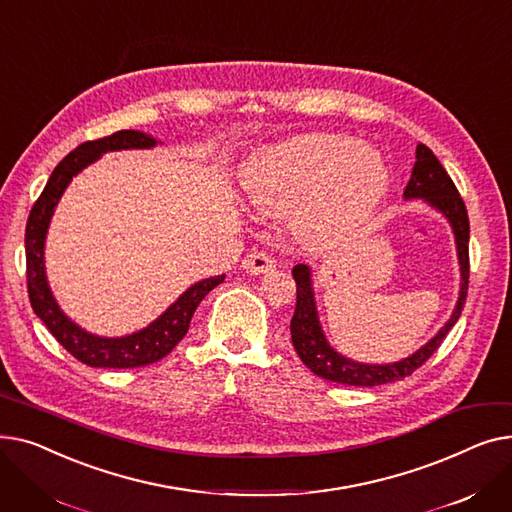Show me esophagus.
<instances>
[{"instance_id": "obj_1", "label": "esophagus", "mask_w": 512, "mask_h": 512, "mask_svg": "<svg viewBox=\"0 0 512 512\" xmlns=\"http://www.w3.org/2000/svg\"><path fill=\"white\" fill-rule=\"evenodd\" d=\"M242 267H245L249 274L257 276V274L272 272L276 267V261H274L272 255H267L265 251H253L245 259H242Z\"/></svg>"}]
</instances>
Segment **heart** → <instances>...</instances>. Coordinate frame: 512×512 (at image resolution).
Listing matches in <instances>:
<instances>
[{
    "mask_svg": "<svg viewBox=\"0 0 512 512\" xmlns=\"http://www.w3.org/2000/svg\"><path fill=\"white\" fill-rule=\"evenodd\" d=\"M242 184L267 215L299 211V232L326 245L361 226L388 188L384 159L340 134H303L255 155Z\"/></svg>",
    "mask_w": 512,
    "mask_h": 512,
    "instance_id": "heart-1",
    "label": "heart"
}]
</instances>
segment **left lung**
I'll use <instances>...</instances> for the list:
<instances>
[{"label": "left lung", "instance_id": "obj_1", "mask_svg": "<svg viewBox=\"0 0 512 512\" xmlns=\"http://www.w3.org/2000/svg\"><path fill=\"white\" fill-rule=\"evenodd\" d=\"M417 161L413 166L411 180L405 188V199H423L425 203L438 209L444 218L450 222L454 240H456V255H459L461 265V292L459 301L450 315V319L440 328V332L423 344L417 353L411 357L388 363V365H369V363H357L353 359H346L344 355L336 353L330 346V342L324 336V330L319 326L313 286H311V267L305 263L294 265L292 278L297 282V307H294V315L290 319V334H292V346L301 361L319 378L328 382L344 384V386H382L390 382H398L407 378L417 367H421L429 357H432L450 328L459 321L467 288H469V215L467 207L456 191V186L448 172L442 168L438 157L432 153V149L425 147L423 143L417 145Z\"/></svg>", "mask_w": 512, "mask_h": 512}]
</instances>
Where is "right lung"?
Here are the masks:
<instances>
[{
  "mask_svg": "<svg viewBox=\"0 0 512 512\" xmlns=\"http://www.w3.org/2000/svg\"><path fill=\"white\" fill-rule=\"evenodd\" d=\"M155 145L157 141L151 134L139 130H118L110 134V137L78 145L60 161L56 170L51 172L41 197L35 201L31 209L29 222H26V286H29L31 307L47 326V330L53 334V338H56L74 359L89 367L128 369L143 367L164 359L188 332V324H191V317L199 303L207 297L209 290L222 284L226 278V274H222L193 284L186 292H182L180 299L174 305H170L164 311V315H159L153 324L122 338H101L85 332L64 315L56 299H53L45 276V236L53 209H56L72 176L93 164V161H97L107 151L151 149Z\"/></svg>",
  "mask_w": 512,
  "mask_h": 512,
  "instance_id": "right-lung-1",
  "label": "right lung"
}]
</instances>
